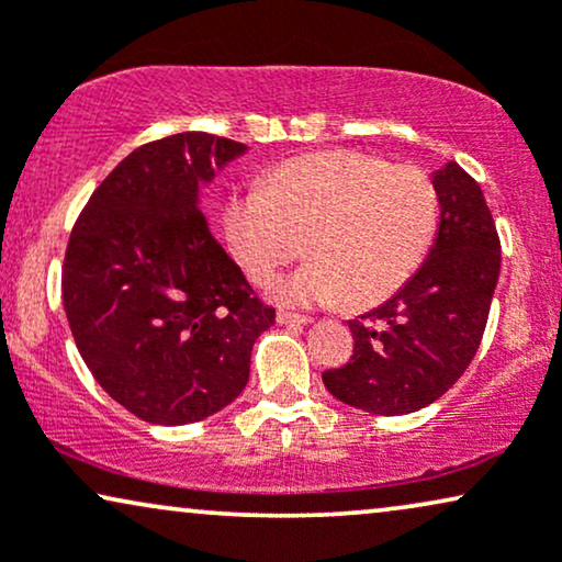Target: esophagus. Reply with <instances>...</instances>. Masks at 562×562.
Here are the masks:
<instances>
[{"label":"esophagus","mask_w":562,"mask_h":562,"mask_svg":"<svg viewBox=\"0 0 562 562\" xmlns=\"http://www.w3.org/2000/svg\"><path fill=\"white\" fill-rule=\"evenodd\" d=\"M276 323H279V325H307L310 319L302 317V315H294V312L279 310V315H276Z\"/></svg>","instance_id":"34e87169"}]
</instances>
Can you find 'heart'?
<instances>
[{
	"instance_id": "1",
	"label": "heart",
	"mask_w": 562,
	"mask_h": 562,
	"mask_svg": "<svg viewBox=\"0 0 562 562\" xmlns=\"http://www.w3.org/2000/svg\"><path fill=\"white\" fill-rule=\"evenodd\" d=\"M239 268L268 283L307 252L315 260L276 286L286 304L367 310L418 273L439 229V193L413 165L335 149L296 157L237 195L224 216Z\"/></svg>"
}]
</instances>
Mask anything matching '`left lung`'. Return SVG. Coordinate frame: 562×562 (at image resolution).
Masks as SVG:
<instances>
[{
    "mask_svg": "<svg viewBox=\"0 0 562 562\" xmlns=\"http://www.w3.org/2000/svg\"><path fill=\"white\" fill-rule=\"evenodd\" d=\"M439 229L418 273L351 319L353 356L323 371L327 392L374 415H405L431 405L475 356L501 271V243L483 191L457 162L431 175Z\"/></svg>",
    "mask_w": 562,
    "mask_h": 562,
    "instance_id": "left-lung-1",
    "label": "left lung"
}]
</instances>
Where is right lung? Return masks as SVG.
Wrapping results in <instances>:
<instances>
[{
  "label": "right lung",
  "mask_w": 562,
  "mask_h": 562,
  "mask_svg": "<svg viewBox=\"0 0 562 562\" xmlns=\"http://www.w3.org/2000/svg\"><path fill=\"white\" fill-rule=\"evenodd\" d=\"M245 151L206 131L144 144L71 229L61 291L79 356L147 424H199L237 400L276 319L201 211L203 188Z\"/></svg>",
  "instance_id": "1"
}]
</instances>
